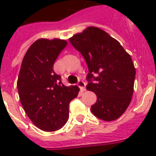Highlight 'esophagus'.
<instances>
[{
  "mask_svg": "<svg viewBox=\"0 0 156 156\" xmlns=\"http://www.w3.org/2000/svg\"><path fill=\"white\" fill-rule=\"evenodd\" d=\"M78 86L80 87L82 91H84V90H86V83L85 82H83V80H78Z\"/></svg>",
  "mask_w": 156,
  "mask_h": 156,
  "instance_id": "34e87169",
  "label": "esophagus"
}]
</instances>
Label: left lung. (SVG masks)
Segmentation results:
<instances>
[{
	"label": "left lung",
	"mask_w": 156,
	"mask_h": 156,
	"mask_svg": "<svg viewBox=\"0 0 156 156\" xmlns=\"http://www.w3.org/2000/svg\"><path fill=\"white\" fill-rule=\"evenodd\" d=\"M88 66L87 89L97 100L90 108L103 121L119 118L129 105L133 92L135 68L131 56L107 32L90 27L69 39Z\"/></svg>",
	"instance_id": "8db88e82"
}]
</instances>
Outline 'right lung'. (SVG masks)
<instances>
[{"label":"right lung","mask_w":156,"mask_h":156,"mask_svg":"<svg viewBox=\"0 0 156 156\" xmlns=\"http://www.w3.org/2000/svg\"><path fill=\"white\" fill-rule=\"evenodd\" d=\"M66 44L59 39L36 40L21 66L17 83L21 104L35 126L44 131H56L65 126L69 103L79 91L77 86L66 87L53 70L54 62Z\"/></svg>","instance_id":"add662e5"}]
</instances>
